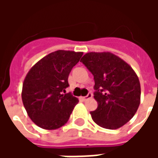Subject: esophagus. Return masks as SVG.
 <instances>
[{"mask_svg":"<svg viewBox=\"0 0 158 158\" xmlns=\"http://www.w3.org/2000/svg\"><path fill=\"white\" fill-rule=\"evenodd\" d=\"M93 96L92 93H88V95L86 96H84V97H81V99L83 100V101H86V100H89L90 99L91 97Z\"/></svg>","mask_w":158,"mask_h":158,"instance_id":"1","label":"esophagus"}]
</instances>
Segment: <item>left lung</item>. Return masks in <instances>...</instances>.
Here are the masks:
<instances>
[{
    "mask_svg": "<svg viewBox=\"0 0 158 158\" xmlns=\"http://www.w3.org/2000/svg\"><path fill=\"white\" fill-rule=\"evenodd\" d=\"M83 62L94 76L97 108L93 121L104 129H117L135 114L140 102L138 76L123 59L111 52H89Z\"/></svg>",
    "mask_w": 158,
    "mask_h": 158,
    "instance_id": "1",
    "label": "left lung"
}]
</instances>
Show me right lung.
Wrapping results in <instances>:
<instances>
[{"label": "right lung", "mask_w": 158, "mask_h": 158, "mask_svg": "<svg viewBox=\"0 0 158 158\" xmlns=\"http://www.w3.org/2000/svg\"><path fill=\"white\" fill-rule=\"evenodd\" d=\"M82 56L83 52L59 50L44 56L28 72L22 100L36 125L52 130L68 122L79 100L65 89L69 86V73Z\"/></svg>", "instance_id": "add662e5"}]
</instances>
